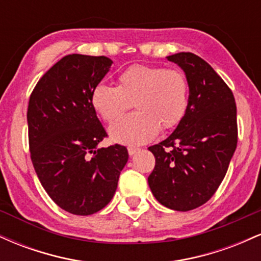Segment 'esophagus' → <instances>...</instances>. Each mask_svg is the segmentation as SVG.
<instances>
[{
	"mask_svg": "<svg viewBox=\"0 0 261 261\" xmlns=\"http://www.w3.org/2000/svg\"><path fill=\"white\" fill-rule=\"evenodd\" d=\"M127 151H128V154L134 155L135 153H136L137 151H139V148H137V147H128Z\"/></svg>",
	"mask_w": 261,
	"mask_h": 261,
	"instance_id": "34e87169",
	"label": "esophagus"
}]
</instances>
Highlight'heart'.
Segmentation results:
<instances>
[{
	"mask_svg": "<svg viewBox=\"0 0 261 261\" xmlns=\"http://www.w3.org/2000/svg\"><path fill=\"white\" fill-rule=\"evenodd\" d=\"M116 87L99 83L93 88L91 103L106 121H113L130 108L137 112L114 121L109 134L124 145H142L180 124L189 106V82L179 68L136 64L118 76Z\"/></svg>",
	"mask_w": 261,
	"mask_h": 261,
	"instance_id": "1",
	"label": "heart"
}]
</instances>
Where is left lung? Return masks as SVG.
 Returning a JSON list of instances; mask_svg holds the SVG:
<instances>
[{
	"instance_id": "obj_1",
	"label": "left lung",
	"mask_w": 261,
	"mask_h": 261,
	"mask_svg": "<svg viewBox=\"0 0 261 261\" xmlns=\"http://www.w3.org/2000/svg\"><path fill=\"white\" fill-rule=\"evenodd\" d=\"M189 82L187 114L168 139L148 147L155 158L148 185L158 202L190 211L222 182L238 142L234 95L205 60L193 53L167 56Z\"/></svg>"
}]
</instances>
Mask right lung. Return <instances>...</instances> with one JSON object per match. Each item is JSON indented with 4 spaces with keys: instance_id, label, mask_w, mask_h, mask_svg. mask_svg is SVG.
<instances>
[{
    "instance_id": "1",
    "label": "right lung",
    "mask_w": 261,
    "mask_h": 261,
    "mask_svg": "<svg viewBox=\"0 0 261 261\" xmlns=\"http://www.w3.org/2000/svg\"><path fill=\"white\" fill-rule=\"evenodd\" d=\"M113 61L72 54L39 80L29 98V151L39 180L59 207L87 216L106 207L126 164L125 146L97 148L108 136L91 103Z\"/></svg>"
}]
</instances>
